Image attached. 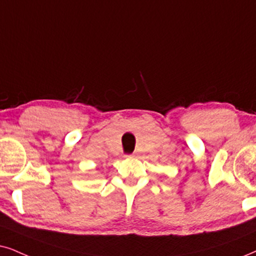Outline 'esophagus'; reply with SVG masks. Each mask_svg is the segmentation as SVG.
I'll list each match as a JSON object with an SVG mask.
<instances>
[{
	"label": "esophagus",
	"mask_w": 256,
	"mask_h": 256,
	"mask_svg": "<svg viewBox=\"0 0 256 256\" xmlns=\"http://www.w3.org/2000/svg\"><path fill=\"white\" fill-rule=\"evenodd\" d=\"M128 157H131V156H128Z\"/></svg>",
	"instance_id": "obj_1"
}]
</instances>
